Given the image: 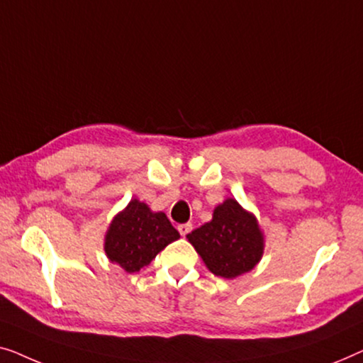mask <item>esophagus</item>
<instances>
[{
    "instance_id": "esophagus-1",
    "label": "esophagus",
    "mask_w": 363,
    "mask_h": 363,
    "mask_svg": "<svg viewBox=\"0 0 363 363\" xmlns=\"http://www.w3.org/2000/svg\"><path fill=\"white\" fill-rule=\"evenodd\" d=\"M177 230H179V233L184 237V235H187L192 230V225L191 223H181V225H177Z\"/></svg>"
}]
</instances>
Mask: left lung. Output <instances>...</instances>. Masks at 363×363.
Here are the masks:
<instances>
[{"label": "left lung", "instance_id": "1", "mask_svg": "<svg viewBox=\"0 0 363 363\" xmlns=\"http://www.w3.org/2000/svg\"><path fill=\"white\" fill-rule=\"evenodd\" d=\"M208 272L233 279L252 272L264 252V233L255 213L228 197L213 208L212 220L187 235Z\"/></svg>", "mask_w": 363, "mask_h": 363}]
</instances>
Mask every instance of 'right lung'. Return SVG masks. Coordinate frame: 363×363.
Instances as JSON below:
<instances>
[{"instance_id": "obj_1", "label": "right lung", "mask_w": 363, "mask_h": 363, "mask_svg": "<svg viewBox=\"0 0 363 363\" xmlns=\"http://www.w3.org/2000/svg\"><path fill=\"white\" fill-rule=\"evenodd\" d=\"M179 237L164 212H152L147 203L131 199L106 228L104 250L111 263L136 273Z\"/></svg>"}]
</instances>
